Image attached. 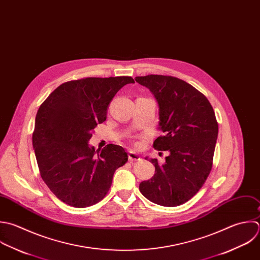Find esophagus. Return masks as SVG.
Masks as SVG:
<instances>
[{
    "label": "esophagus",
    "instance_id": "34e87169",
    "mask_svg": "<svg viewBox=\"0 0 260 260\" xmlns=\"http://www.w3.org/2000/svg\"><path fill=\"white\" fill-rule=\"evenodd\" d=\"M128 160L129 161H139V160H141V157L137 153H135L133 151H129L128 152Z\"/></svg>",
    "mask_w": 260,
    "mask_h": 260
}]
</instances>
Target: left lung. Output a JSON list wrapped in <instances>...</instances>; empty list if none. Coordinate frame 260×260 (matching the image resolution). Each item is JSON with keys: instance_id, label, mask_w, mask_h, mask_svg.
<instances>
[{"instance_id": "left-lung-1", "label": "left lung", "mask_w": 260, "mask_h": 260, "mask_svg": "<svg viewBox=\"0 0 260 260\" xmlns=\"http://www.w3.org/2000/svg\"><path fill=\"white\" fill-rule=\"evenodd\" d=\"M159 104L160 127L154 141L158 151H168L165 162L157 159L155 175L141 182L140 191L154 204L176 207L189 201L205 184L213 167L218 121L208 98L185 81L163 75L136 77Z\"/></svg>"}]
</instances>
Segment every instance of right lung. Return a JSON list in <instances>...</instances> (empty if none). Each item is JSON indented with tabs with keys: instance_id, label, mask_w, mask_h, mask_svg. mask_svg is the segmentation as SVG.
<instances>
[{
	"instance_id": "1",
	"label": "right lung",
	"mask_w": 260,
	"mask_h": 260,
	"mask_svg": "<svg viewBox=\"0 0 260 260\" xmlns=\"http://www.w3.org/2000/svg\"><path fill=\"white\" fill-rule=\"evenodd\" d=\"M132 77H89L59 85L40 105L32 145L40 176L50 191L74 208H87L107 194L127 153L109 144L95 151L88 141L107 108ZM98 155H96L95 154Z\"/></svg>"
}]
</instances>
